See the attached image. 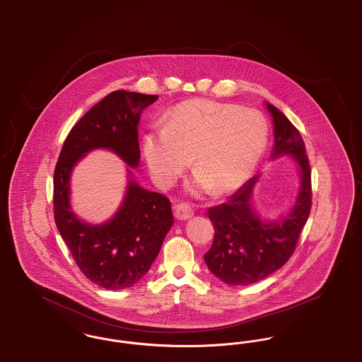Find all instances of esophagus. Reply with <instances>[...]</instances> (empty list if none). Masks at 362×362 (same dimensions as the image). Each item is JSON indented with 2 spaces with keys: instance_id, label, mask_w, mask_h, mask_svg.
Here are the masks:
<instances>
[{
  "instance_id": "1",
  "label": "esophagus",
  "mask_w": 362,
  "mask_h": 362,
  "mask_svg": "<svg viewBox=\"0 0 362 362\" xmlns=\"http://www.w3.org/2000/svg\"><path fill=\"white\" fill-rule=\"evenodd\" d=\"M173 214L177 220L186 221V220H189L192 217L194 211L187 204H177L176 206L173 207Z\"/></svg>"
}]
</instances>
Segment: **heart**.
Returning a JSON list of instances; mask_svg holds the SVG:
<instances>
[{
	"label": "heart",
	"instance_id": "obj_1",
	"mask_svg": "<svg viewBox=\"0 0 362 362\" xmlns=\"http://www.w3.org/2000/svg\"><path fill=\"white\" fill-rule=\"evenodd\" d=\"M269 141L266 118L252 108L195 99L177 104L144 137V155L160 187H170L189 167L201 187L224 195L254 173Z\"/></svg>",
	"mask_w": 362,
	"mask_h": 362
}]
</instances>
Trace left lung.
<instances>
[{
  "mask_svg": "<svg viewBox=\"0 0 362 362\" xmlns=\"http://www.w3.org/2000/svg\"><path fill=\"white\" fill-rule=\"evenodd\" d=\"M266 104L274 122L273 158L294 157L301 170V189L291 214L278 223L262 221L251 205L258 176L250 179L226 204L209 209L214 240L204 258L210 272L232 286L255 284L282 267L296 250L312 207L310 160L303 137L276 107Z\"/></svg>",
  "mask_w": 362,
  "mask_h": 362,
  "instance_id": "obj_1",
  "label": "left lung"
}]
</instances>
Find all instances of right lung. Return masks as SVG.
<instances>
[{
  "label": "right lung",
  "mask_w": 362,
  "mask_h": 362,
  "mask_svg": "<svg viewBox=\"0 0 362 362\" xmlns=\"http://www.w3.org/2000/svg\"><path fill=\"white\" fill-rule=\"evenodd\" d=\"M157 98L126 90L107 95L73 126L54 170L55 225L81 273L105 289H126L148 273L173 226L171 202L132 180L115 217L103 225H88L70 211V173L86 152L96 148L111 149L137 167L139 115Z\"/></svg>",
  "instance_id": "add662e5"
}]
</instances>
